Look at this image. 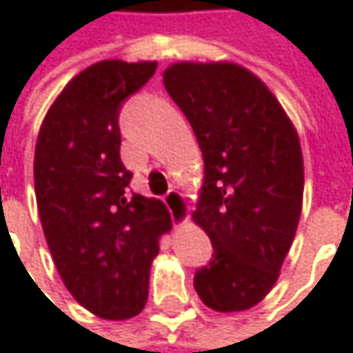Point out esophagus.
<instances>
[{
    "mask_svg": "<svg viewBox=\"0 0 353 353\" xmlns=\"http://www.w3.org/2000/svg\"><path fill=\"white\" fill-rule=\"evenodd\" d=\"M163 202L174 212L176 221H183L188 216V204H185L183 196L177 190H168V194L163 196Z\"/></svg>",
    "mask_w": 353,
    "mask_h": 353,
    "instance_id": "esophagus-1",
    "label": "esophagus"
}]
</instances>
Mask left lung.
Listing matches in <instances>:
<instances>
[{
    "label": "left lung",
    "instance_id": "8db88e82",
    "mask_svg": "<svg viewBox=\"0 0 353 353\" xmlns=\"http://www.w3.org/2000/svg\"><path fill=\"white\" fill-rule=\"evenodd\" d=\"M163 85L204 157L194 219L214 251L194 288L219 313L251 309L276 284L301 219L299 134L272 92L239 65L176 63Z\"/></svg>",
    "mask_w": 353,
    "mask_h": 353
}]
</instances>
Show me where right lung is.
<instances>
[{
  "mask_svg": "<svg viewBox=\"0 0 353 353\" xmlns=\"http://www.w3.org/2000/svg\"><path fill=\"white\" fill-rule=\"evenodd\" d=\"M157 63L100 61L73 77L38 132L34 188L54 265L90 313L110 321L139 315L149 270L172 219L161 200L130 190L120 159L122 104Z\"/></svg>",
  "mask_w": 353,
  "mask_h": 353,
  "instance_id": "1",
  "label": "right lung"
}]
</instances>
